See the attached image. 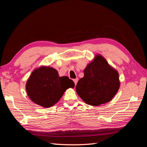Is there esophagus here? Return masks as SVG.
<instances>
[{
  "instance_id": "1",
  "label": "esophagus",
  "mask_w": 147,
  "mask_h": 147,
  "mask_svg": "<svg viewBox=\"0 0 147 147\" xmlns=\"http://www.w3.org/2000/svg\"><path fill=\"white\" fill-rule=\"evenodd\" d=\"M78 78H75V79L74 80V83H75V85H76L77 82H78Z\"/></svg>"
}]
</instances>
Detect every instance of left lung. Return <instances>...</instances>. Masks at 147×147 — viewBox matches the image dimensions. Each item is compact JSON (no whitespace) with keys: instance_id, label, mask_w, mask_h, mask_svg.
I'll return each mask as SVG.
<instances>
[{"instance_id":"1","label":"left lung","mask_w":147,"mask_h":147,"mask_svg":"<svg viewBox=\"0 0 147 147\" xmlns=\"http://www.w3.org/2000/svg\"><path fill=\"white\" fill-rule=\"evenodd\" d=\"M117 71L100 55L84 70V77L76 85L78 95L87 104L97 106L112 99L119 88Z\"/></svg>"}]
</instances>
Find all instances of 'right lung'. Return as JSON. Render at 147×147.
<instances>
[{
    "instance_id": "right-lung-1",
    "label": "right lung",
    "mask_w": 147,
    "mask_h": 147,
    "mask_svg": "<svg viewBox=\"0 0 147 147\" xmlns=\"http://www.w3.org/2000/svg\"><path fill=\"white\" fill-rule=\"evenodd\" d=\"M74 86V82L69 77H59L54 68L41 67L31 74L26 89L34 103L48 108L59 101L67 89Z\"/></svg>"
}]
</instances>
